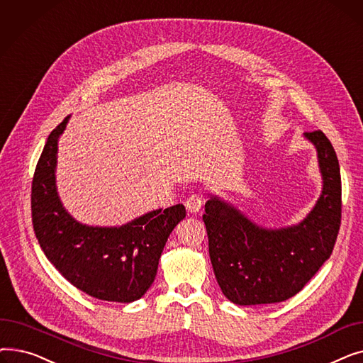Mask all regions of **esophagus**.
Returning a JSON list of instances; mask_svg holds the SVG:
<instances>
[{
  "instance_id": "1",
  "label": "esophagus",
  "mask_w": 363,
  "mask_h": 363,
  "mask_svg": "<svg viewBox=\"0 0 363 363\" xmlns=\"http://www.w3.org/2000/svg\"><path fill=\"white\" fill-rule=\"evenodd\" d=\"M201 206H203V199L197 194L189 196L185 201V207L189 213H199L201 211Z\"/></svg>"
}]
</instances>
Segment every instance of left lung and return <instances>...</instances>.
I'll return each mask as SVG.
<instances>
[{"label": "left lung", "mask_w": 363, "mask_h": 363, "mask_svg": "<svg viewBox=\"0 0 363 363\" xmlns=\"http://www.w3.org/2000/svg\"><path fill=\"white\" fill-rule=\"evenodd\" d=\"M303 137L316 150L322 189L300 222L268 228L231 201L207 193L203 220L213 272L223 296L240 306L296 296L333 253L341 220L338 159L323 132Z\"/></svg>", "instance_id": "obj_1"}]
</instances>
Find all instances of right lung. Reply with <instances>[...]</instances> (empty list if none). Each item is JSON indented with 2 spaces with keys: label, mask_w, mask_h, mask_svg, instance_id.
Listing matches in <instances>:
<instances>
[{
  "label": "right lung",
  "mask_w": 363,
  "mask_h": 363,
  "mask_svg": "<svg viewBox=\"0 0 363 363\" xmlns=\"http://www.w3.org/2000/svg\"><path fill=\"white\" fill-rule=\"evenodd\" d=\"M67 116L51 133L32 181L33 230L47 259L69 282L106 301L141 298L157 274L159 259L175 226L185 218L182 204L156 208L123 225L99 226L74 219L57 191V152Z\"/></svg>",
  "instance_id": "right-lung-1"
}]
</instances>
